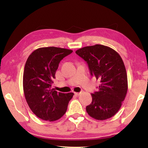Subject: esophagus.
Instances as JSON below:
<instances>
[{
  "mask_svg": "<svg viewBox=\"0 0 148 148\" xmlns=\"http://www.w3.org/2000/svg\"><path fill=\"white\" fill-rule=\"evenodd\" d=\"M74 94L76 95H77V96H78V95H79L80 94H81V92H74Z\"/></svg>",
  "mask_w": 148,
  "mask_h": 148,
  "instance_id": "34e87169",
  "label": "esophagus"
}]
</instances>
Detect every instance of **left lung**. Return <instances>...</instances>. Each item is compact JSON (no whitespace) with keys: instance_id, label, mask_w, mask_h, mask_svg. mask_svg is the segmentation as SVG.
I'll return each instance as SVG.
<instances>
[{"instance_id":"left-lung-1","label":"left lung","mask_w":148,"mask_h":148,"mask_svg":"<svg viewBox=\"0 0 148 148\" xmlns=\"http://www.w3.org/2000/svg\"><path fill=\"white\" fill-rule=\"evenodd\" d=\"M76 53L86 61L91 76L101 82L98 91L91 94L92 102L86 107L87 114L97 120L110 118L121 108L128 88L121 56L114 49L101 44L82 47Z\"/></svg>"}]
</instances>
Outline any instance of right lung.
I'll list each match as a JSON object with an SVG mask.
<instances>
[{
    "mask_svg": "<svg viewBox=\"0 0 148 148\" xmlns=\"http://www.w3.org/2000/svg\"><path fill=\"white\" fill-rule=\"evenodd\" d=\"M72 51L61 47H40L26 61L23 78L25 97L32 112L45 121L61 118L74 95L73 92L62 93L51 89L60 61Z\"/></svg>",
    "mask_w": 148,
    "mask_h": 148,
    "instance_id": "obj_1",
    "label": "right lung"
}]
</instances>
